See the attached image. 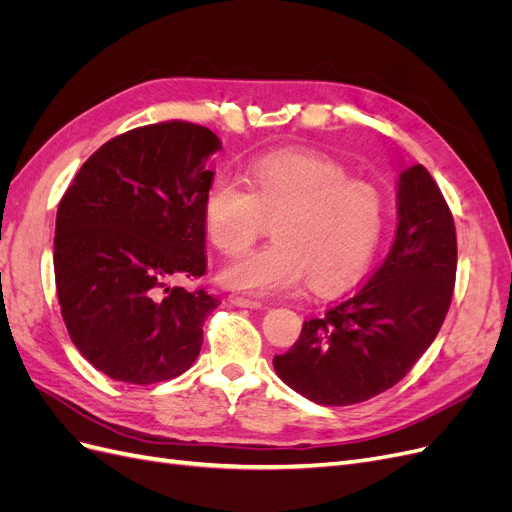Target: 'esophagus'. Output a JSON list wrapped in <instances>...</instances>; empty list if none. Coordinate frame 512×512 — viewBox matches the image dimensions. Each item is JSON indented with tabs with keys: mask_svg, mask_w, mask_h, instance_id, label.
<instances>
[{
	"mask_svg": "<svg viewBox=\"0 0 512 512\" xmlns=\"http://www.w3.org/2000/svg\"><path fill=\"white\" fill-rule=\"evenodd\" d=\"M228 301H230L232 305H237V307H250V309H258V307L262 305V303H260V301H256V299L241 297V294H230Z\"/></svg>",
	"mask_w": 512,
	"mask_h": 512,
	"instance_id": "obj_1",
	"label": "esophagus"
}]
</instances>
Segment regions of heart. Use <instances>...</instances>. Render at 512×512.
<instances>
[{
    "mask_svg": "<svg viewBox=\"0 0 512 512\" xmlns=\"http://www.w3.org/2000/svg\"><path fill=\"white\" fill-rule=\"evenodd\" d=\"M239 183L215 179L203 196L211 245L239 256L273 222V243L230 262L220 282L232 290L280 294L307 277L316 292H335L359 277L380 243L386 203L367 181L316 153H271L245 168Z\"/></svg>",
    "mask_w": 512,
    "mask_h": 512,
    "instance_id": "heart-1",
    "label": "heart"
}]
</instances>
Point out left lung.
<instances>
[{
    "label": "left lung",
    "mask_w": 512,
    "mask_h": 512,
    "mask_svg": "<svg viewBox=\"0 0 512 512\" xmlns=\"http://www.w3.org/2000/svg\"><path fill=\"white\" fill-rule=\"evenodd\" d=\"M457 273L453 213L423 164L397 183V232L369 280L303 322L273 367L290 389L320 406H350L391 389L436 339Z\"/></svg>",
    "instance_id": "obj_1"
}]
</instances>
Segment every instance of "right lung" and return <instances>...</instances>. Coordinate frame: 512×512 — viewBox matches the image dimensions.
<instances>
[{
  "instance_id": "1",
  "label": "right lung",
  "mask_w": 512,
  "mask_h": 512,
  "mask_svg": "<svg viewBox=\"0 0 512 512\" xmlns=\"http://www.w3.org/2000/svg\"><path fill=\"white\" fill-rule=\"evenodd\" d=\"M222 143L209 128L162 121L104 143L61 198L55 286L72 344L108 378L181 376L220 305L177 280L205 275L203 196Z\"/></svg>"
}]
</instances>
